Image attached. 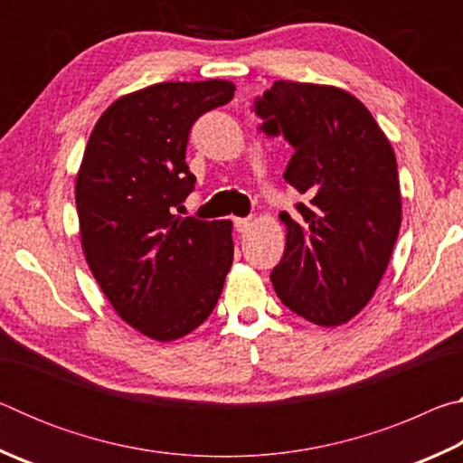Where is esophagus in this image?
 <instances>
[{
    "label": "esophagus",
    "instance_id": "esophagus-1",
    "mask_svg": "<svg viewBox=\"0 0 463 463\" xmlns=\"http://www.w3.org/2000/svg\"><path fill=\"white\" fill-rule=\"evenodd\" d=\"M250 226H253V221H250V218H234V231L237 232H247Z\"/></svg>",
    "mask_w": 463,
    "mask_h": 463
}]
</instances>
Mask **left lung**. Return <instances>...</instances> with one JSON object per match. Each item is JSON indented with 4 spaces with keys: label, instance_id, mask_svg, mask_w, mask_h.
<instances>
[{
    "label": "left lung",
    "instance_id": "obj_1",
    "mask_svg": "<svg viewBox=\"0 0 463 463\" xmlns=\"http://www.w3.org/2000/svg\"><path fill=\"white\" fill-rule=\"evenodd\" d=\"M253 109L261 132L294 148L284 179L307 195L296 218L279 214L286 250L271 284L310 323H347L372 300L401 231L390 140L362 101L331 85L276 81Z\"/></svg>",
    "mask_w": 463,
    "mask_h": 463
}]
</instances>
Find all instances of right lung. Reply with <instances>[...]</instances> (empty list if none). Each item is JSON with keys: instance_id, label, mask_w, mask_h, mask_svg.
Here are the masks:
<instances>
[{"instance_id": "right-lung-1", "label": "right lung", "mask_w": 463, "mask_h": 463, "mask_svg": "<svg viewBox=\"0 0 463 463\" xmlns=\"http://www.w3.org/2000/svg\"><path fill=\"white\" fill-rule=\"evenodd\" d=\"M231 81H167L116 99L91 130L75 202L85 260L122 320L156 341L214 310L232 265V222L177 216L194 192L187 138L229 104Z\"/></svg>"}]
</instances>
